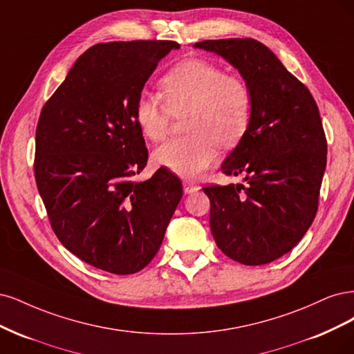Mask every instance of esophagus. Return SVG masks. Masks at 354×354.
I'll return each instance as SVG.
<instances>
[{
    "instance_id": "34e87169",
    "label": "esophagus",
    "mask_w": 354,
    "mask_h": 354,
    "mask_svg": "<svg viewBox=\"0 0 354 354\" xmlns=\"http://www.w3.org/2000/svg\"><path fill=\"white\" fill-rule=\"evenodd\" d=\"M198 189H200V187L197 184H194V182H189V180H184V191H185V194L196 192Z\"/></svg>"
}]
</instances>
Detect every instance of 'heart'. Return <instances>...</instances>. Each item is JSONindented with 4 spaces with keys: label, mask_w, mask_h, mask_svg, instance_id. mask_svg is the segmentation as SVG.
I'll list each match as a JSON object with an SVG mask.
<instances>
[{
    "label": "heart",
    "mask_w": 354,
    "mask_h": 354,
    "mask_svg": "<svg viewBox=\"0 0 354 354\" xmlns=\"http://www.w3.org/2000/svg\"><path fill=\"white\" fill-rule=\"evenodd\" d=\"M165 102L142 93L133 115L145 138L158 142L169 132L172 116L185 118V136L172 138L154 153V160L180 178L192 179L218 157V145L235 147L252 122L253 93L243 76L222 66L189 59L175 64L158 82Z\"/></svg>",
    "instance_id": "1"
}]
</instances>
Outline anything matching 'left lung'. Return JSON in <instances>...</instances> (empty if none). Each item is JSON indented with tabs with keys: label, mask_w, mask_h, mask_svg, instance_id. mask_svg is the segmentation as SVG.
Wrapping results in <instances>:
<instances>
[{
	"label": "left lung",
	"mask_w": 354,
	"mask_h": 354,
	"mask_svg": "<svg viewBox=\"0 0 354 354\" xmlns=\"http://www.w3.org/2000/svg\"><path fill=\"white\" fill-rule=\"evenodd\" d=\"M194 47L222 55L253 93L252 122L222 174L245 184L210 185V230L230 259L266 265L309 230L326 167V136L310 91L266 45L252 38L207 39Z\"/></svg>",
	"instance_id": "8db88e82"
}]
</instances>
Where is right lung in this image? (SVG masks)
<instances>
[{
    "label": "right lung",
    "mask_w": 354,
    "mask_h": 354,
    "mask_svg": "<svg viewBox=\"0 0 354 354\" xmlns=\"http://www.w3.org/2000/svg\"><path fill=\"white\" fill-rule=\"evenodd\" d=\"M175 41L102 42L88 48L45 102L37 124L39 196L60 243L115 275L157 254L182 197L166 167L135 182L148 160L135 100Z\"/></svg>",
    "instance_id": "1"
}]
</instances>
